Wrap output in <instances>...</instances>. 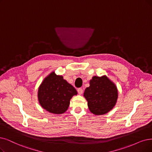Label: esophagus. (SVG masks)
Instances as JSON below:
<instances>
[{"label": "esophagus", "instance_id": "34e87169", "mask_svg": "<svg viewBox=\"0 0 152 152\" xmlns=\"http://www.w3.org/2000/svg\"><path fill=\"white\" fill-rule=\"evenodd\" d=\"M77 92H78V94L79 95H82V94H83V89L82 88H78V90H77Z\"/></svg>", "mask_w": 152, "mask_h": 152}]
</instances>
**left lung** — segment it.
<instances>
[{"instance_id": "1", "label": "left lung", "mask_w": 152, "mask_h": 152, "mask_svg": "<svg viewBox=\"0 0 152 152\" xmlns=\"http://www.w3.org/2000/svg\"><path fill=\"white\" fill-rule=\"evenodd\" d=\"M89 83L90 86L85 90L83 96L90 112L102 115L112 110L118 96L116 85L105 75L94 76Z\"/></svg>"}]
</instances>
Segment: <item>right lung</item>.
<instances>
[{
  "instance_id": "add662e5",
  "label": "right lung",
  "mask_w": 152,
  "mask_h": 152,
  "mask_svg": "<svg viewBox=\"0 0 152 152\" xmlns=\"http://www.w3.org/2000/svg\"><path fill=\"white\" fill-rule=\"evenodd\" d=\"M77 95L76 89L64 79L62 75H57L55 71L44 78L37 92L40 106L55 115L62 114L67 110L70 99Z\"/></svg>"
}]
</instances>
